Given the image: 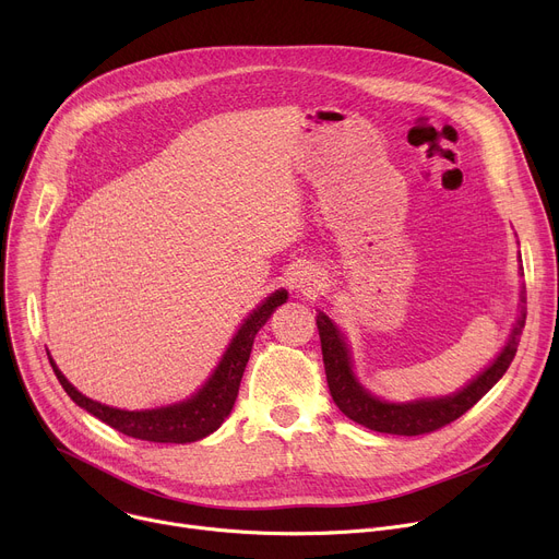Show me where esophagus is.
Here are the masks:
<instances>
[{"label": "esophagus", "mask_w": 559, "mask_h": 559, "mask_svg": "<svg viewBox=\"0 0 559 559\" xmlns=\"http://www.w3.org/2000/svg\"><path fill=\"white\" fill-rule=\"evenodd\" d=\"M313 277H316V275H302V280L297 282V288L302 290V293H311V290L316 288V282H318V280H313Z\"/></svg>", "instance_id": "esophagus-1"}]
</instances>
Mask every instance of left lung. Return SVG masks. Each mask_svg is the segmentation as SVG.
<instances>
[{"instance_id": "1", "label": "left lung", "mask_w": 559, "mask_h": 559, "mask_svg": "<svg viewBox=\"0 0 559 559\" xmlns=\"http://www.w3.org/2000/svg\"><path fill=\"white\" fill-rule=\"evenodd\" d=\"M524 293L526 290H522L520 318H518V322H514L508 345L481 376H477L465 390H461L454 396L416 401V403H407V405L382 403L360 388L352 373L349 349L345 345V340H342V333L335 329V324L324 313H318L316 322H318V331H320L322 360H324L329 392H331L335 405L340 407L342 414L349 416L358 425H365V427L373 429V432H382V435L420 437V435L437 432V429L450 425L452 420L463 416L472 405H477L495 388V382L506 373L514 354H518L520 335L526 324Z\"/></svg>"}]
</instances>
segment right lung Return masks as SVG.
I'll return each mask as SVG.
<instances>
[{"mask_svg":"<svg viewBox=\"0 0 559 559\" xmlns=\"http://www.w3.org/2000/svg\"><path fill=\"white\" fill-rule=\"evenodd\" d=\"M286 302V290L273 293L262 307H257L237 335L233 337L230 347L219 362L217 371L212 373V378L203 384V390L194 394L190 401L179 403V405H169L160 409H145V412H124V409H114L107 405H100L87 396H82L73 384L62 376V371L56 367L51 360V367L64 388V392L71 396L75 405L82 409H87L109 427L118 429V432L141 439V441H152V443H192L199 441L207 435H212L230 414L237 394H239V382L246 369V362L252 352V340L260 331L271 313Z\"/></svg>","mask_w":559,"mask_h":559,"instance_id":"obj_1","label":"right lung"}]
</instances>
